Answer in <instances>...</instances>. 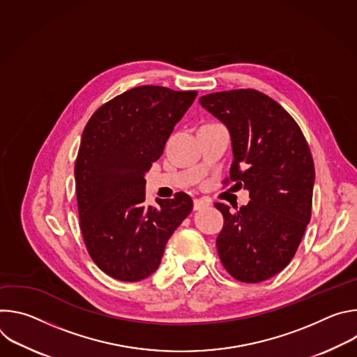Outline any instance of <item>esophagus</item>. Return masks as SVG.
<instances>
[{
  "mask_svg": "<svg viewBox=\"0 0 357 357\" xmlns=\"http://www.w3.org/2000/svg\"><path fill=\"white\" fill-rule=\"evenodd\" d=\"M211 203L208 202V200H205V199H195L193 200V209L195 211H200V209H203V208H206V206H209Z\"/></svg>",
  "mask_w": 357,
  "mask_h": 357,
  "instance_id": "esophagus-1",
  "label": "esophagus"
}]
</instances>
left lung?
<instances>
[{
	"label": "left lung",
	"mask_w": 357,
	"mask_h": 357,
	"mask_svg": "<svg viewBox=\"0 0 357 357\" xmlns=\"http://www.w3.org/2000/svg\"><path fill=\"white\" fill-rule=\"evenodd\" d=\"M229 130L230 181L250 192L236 212L215 203L225 225L216 245L226 271L241 282L266 281L284 270L311 220L315 168L295 120L261 91L238 89L199 98Z\"/></svg>",
	"instance_id": "1"
}]
</instances>
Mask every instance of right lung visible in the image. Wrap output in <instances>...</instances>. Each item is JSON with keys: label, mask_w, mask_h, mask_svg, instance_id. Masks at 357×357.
<instances>
[{"label": "right lung", "mask_w": 357, "mask_h": 357, "mask_svg": "<svg viewBox=\"0 0 357 357\" xmlns=\"http://www.w3.org/2000/svg\"><path fill=\"white\" fill-rule=\"evenodd\" d=\"M197 91L139 86L94 112L75 164L80 230L96 266L126 282L160 267L168 238L192 212L189 195L145 206V172L164 152Z\"/></svg>", "instance_id": "add662e5"}]
</instances>
